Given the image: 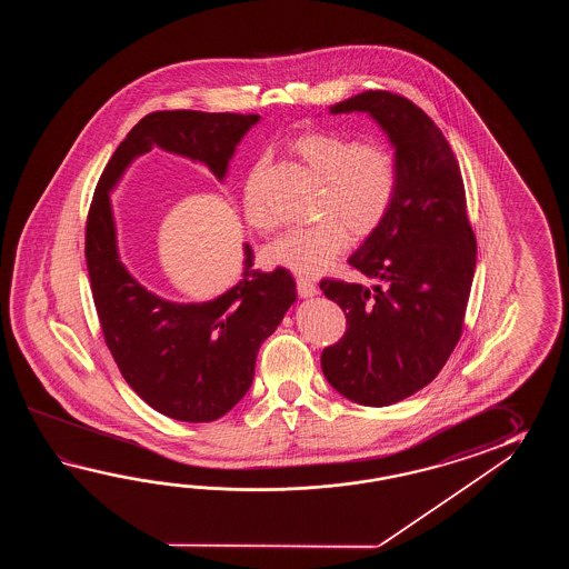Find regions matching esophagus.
Here are the masks:
<instances>
[{
    "label": "esophagus",
    "instance_id": "esophagus-1",
    "mask_svg": "<svg viewBox=\"0 0 569 569\" xmlns=\"http://www.w3.org/2000/svg\"><path fill=\"white\" fill-rule=\"evenodd\" d=\"M297 292L307 299V297H313V295H317V287H315L313 280L305 279V277H297Z\"/></svg>",
    "mask_w": 569,
    "mask_h": 569
}]
</instances>
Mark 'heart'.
<instances>
[{"mask_svg":"<svg viewBox=\"0 0 569 569\" xmlns=\"http://www.w3.org/2000/svg\"><path fill=\"white\" fill-rule=\"evenodd\" d=\"M290 148L326 182L317 203L321 221L282 233L268 246V260L299 274L331 267L356 238L372 236L388 218L400 187V160L392 146L360 142L350 136L311 130L295 136ZM264 162L243 184V213L254 230L270 233L277 218L262 197Z\"/></svg>","mask_w":569,"mask_h":569,"instance_id":"b5f03b06","label":"heart"}]
</instances>
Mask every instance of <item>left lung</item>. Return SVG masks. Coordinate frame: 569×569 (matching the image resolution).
<instances>
[{"label": "left lung", "mask_w": 569, "mask_h": 569, "mask_svg": "<svg viewBox=\"0 0 569 569\" xmlns=\"http://www.w3.org/2000/svg\"><path fill=\"white\" fill-rule=\"evenodd\" d=\"M368 111L397 148L400 187L378 230L350 258L372 289L319 282L346 313V333L321 353L327 382L363 407H387L427 387L463 329L476 268L460 164L443 132L411 99L363 91L331 113Z\"/></svg>", "instance_id": "obj_1"}]
</instances>
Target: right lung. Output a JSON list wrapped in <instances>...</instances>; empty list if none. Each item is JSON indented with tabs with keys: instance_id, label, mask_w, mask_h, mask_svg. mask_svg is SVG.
<instances>
[{
	"instance_id": "obj_1",
	"label": "right lung",
	"mask_w": 569,
	"mask_h": 569,
	"mask_svg": "<svg viewBox=\"0 0 569 569\" xmlns=\"http://www.w3.org/2000/svg\"><path fill=\"white\" fill-rule=\"evenodd\" d=\"M258 113L152 111L133 126L97 182L87 213L86 260L99 326L123 380L154 411L187 423L223 417L248 392L256 356L297 299L287 268L254 270L243 246L242 280L201 305L169 302L146 290L120 262L108 191L138 154L160 146L206 162L223 179Z\"/></svg>"
}]
</instances>
